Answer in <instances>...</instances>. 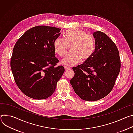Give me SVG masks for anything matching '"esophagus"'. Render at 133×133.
<instances>
[{
	"instance_id": "34e87169",
	"label": "esophagus",
	"mask_w": 133,
	"mask_h": 133,
	"mask_svg": "<svg viewBox=\"0 0 133 133\" xmlns=\"http://www.w3.org/2000/svg\"><path fill=\"white\" fill-rule=\"evenodd\" d=\"M64 69H65V70H70V69H71L70 68L68 67V66H64Z\"/></svg>"
}]
</instances>
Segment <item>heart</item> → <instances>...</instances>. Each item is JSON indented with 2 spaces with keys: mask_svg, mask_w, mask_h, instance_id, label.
I'll list each match as a JSON object with an SVG mask.
<instances>
[{
  "mask_svg": "<svg viewBox=\"0 0 133 133\" xmlns=\"http://www.w3.org/2000/svg\"><path fill=\"white\" fill-rule=\"evenodd\" d=\"M68 46H70L71 53L62 60L61 63L71 66L80 60L86 61L91 56L95 49V41L91 35L82 29L71 28L65 31L64 38L57 37L54 42L55 52L61 57L66 54Z\"/></svg>",
  "mask_w": 133,
  "mask_h": 133,
  "instance_id": "heart-1",
  "label": "heart"
}]
</instances>
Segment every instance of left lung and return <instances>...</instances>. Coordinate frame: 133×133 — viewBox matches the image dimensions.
I'll list each match as a JSON object with an SVG mask.
<instances>
[{"label": "left lung", "mask_w": 133, "mask_h": 133, "mask_svg": "<svg viewBox=\"0 0 133 133\" xmlns=\"http://www.w3.org/2000/svg\"><path fill=\"white\" fill-rule=\"evenodd\" d=\"M95 50L82 64L72 68L70 80L76 94L85 101H97L112 90L121 69V59L115 43L104 33H93Z\"/></svg>", "instance_id": "8db88e82"}]
</instances>
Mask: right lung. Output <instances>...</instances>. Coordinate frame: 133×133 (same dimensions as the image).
I'll return each instance as SVG.
<instances>
[{"instance_id":"1","label":"right lung","mask_w":133,"mask_h":133,"mask_svg":"<svg viewBox=\"0 0 133 133\" xmlns=\"http://www.w3.org/2000/svg\"><path fill=\"white\" fill-rule=\"evenodd\" d=\"M60 28L38 26L27 31L15 45L10 67L21 91L34 99H45L54 92L57 81L64 72L56 66L54 42Z\"/></svg>"}]
</instances>
